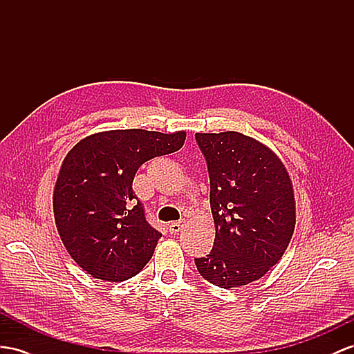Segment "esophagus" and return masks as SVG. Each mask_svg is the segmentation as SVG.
<instances>
[{"mask_svg":"<svg viewBox=\"0 0 354 354\" xmlns=\"http://www.w3.org/2000/svg\"><path fill=\"white\" fill-rule=\"evenodd\" d=\"M183 225H184V221H174L169 224V230H170V233H178Z\"/></svg>","mask_w":354,"mask_h":354,"instance_id":"1","label":"esophagus"}]
</instances>
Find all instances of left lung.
<instances>
[{"instance_id": "1", "label": "left lung", "mask_w": 354, "mask_h": 354, "mask_svg": "<svg viewBox=\"0 0 354 354\" xmlns=\"http://www.w3.org/2000/svg\"><path fill=\"white\" fill-rule=\"evenodd\" d=\"M207 162L214 248L194 259L197 270L221 288L247 286L275 266L296 225L293 183L265 143L238 131L196 133Z\"/></svg>"}]
</instances>
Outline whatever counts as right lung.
Wrapping results in <instances>:
<instances>
[{
	"mask_svg": "<svg viewBox=\"0 0 354 354\" xmlns=\"http://www.w3.org/2000/svg\"><path fill=\"white\" fill-rule=\"evenodd\" d=\"M185 131L142 129L89 134L68 151L53 188V216L70 257L97 279L120 283L151 260L161 233L133 192L136 171L183 148Z\"/></svg>",
	"mask_w": 354,
	"mask_h": 354,
	"instance_id": "add662e5",
	"label": "right lung"
}]
</instances>
